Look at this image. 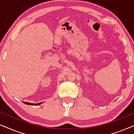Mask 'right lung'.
<instances>
[{
    "instance_id": "obj_1",
    "label": "right lung",
    "mask_w": 134,
    "mask_h": 134,
    "mask_svg": "<svg viewBox=\"0 0 134 134\" xmlns=\"http://www.w3.org/2000/svg\"><path fill=\"white\" fill-rule=\"evenodd\" d=\"M24 103H25V104H27V105H40L42 103V102L41 103H29V102H24Z\"/></svg>"
}]
</instances>
